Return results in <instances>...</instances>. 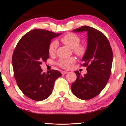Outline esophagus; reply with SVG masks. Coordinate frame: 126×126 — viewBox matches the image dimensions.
I'll return each mask as SVG.
<instances>
[{
    "mask_svg": "<svg viewBox=\"0 0 126 126\" xmlns=\"http://www.w3.org/2000/svg\"><path fill=\"white\" fill-rule=\"evenodd\" d=\"M67 73H68L67 71H62L61 72V73L63 74V75H65V74H66Z\"/></svg>",
    "mask_w": 126,
    "mask_h": 126,
    "instance_id": "1",
    "label": "esophagus"
}]
</instances>
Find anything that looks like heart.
Masks as SVG:
<instances>
[{
    "instance_id": "1",
    "label": "heart",
    "mask_w": 126,
    "mask_h": 126,
    "mask_svg": "<svg viewBox=\"0 0 126 126\" xmlns=\"http://www.w3.org/2000/svg\"><path fill=\"white\" fill-rule=\"evenodd\" d=\"M61 40L63 44L73 49V52L78 56H83L86 52V47L83 45H81L80 38L76 34L68 33L61 37ZM58 42L57 40H53L49 46V53L50 54H54L58 47ZM76 62L75 57L60 58L57 63L58 66L65 69H69L73 66Z\"/></svg>"
}]
</instances>
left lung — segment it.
<instances>
[{"instance_id": "1", "label": "left lung", "mask_w": 126, "mask_h": 126, "mask_svg": "<svg viewBox=\"0 0 126 126\" xmlns=\"http://www.w3.org/2000/svg\"><path fill=\"white\" fill-rule=\"evenodd\" d=\"M73 32H87V49L81 65L87 67V73L82 76L78 70L75 72L77 79L71 85V89L79 99L89 100L101 92L109 80L112 65V50L107 37L97 29L84 26Z\"/></svg>"}]
</instances>
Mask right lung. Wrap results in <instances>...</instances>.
<instances>
[{
    "label": "right lung",
    "mask_w": 126,
    "mask_h": 126,
    "mask_svg": "<svg viewBox=\"0 0 126 126\" xmlns=\"http://www.w3.org/2000/svg\"><path fill=\"white\" fill-rule=\"evenodd\" d=\"M61 34L34 29L24 35L16 45L12 57L14 75L26 97L42 101L52 93L55 81L61 73L56 70L43 73L40 65L49 57L51 40Z\"/></svg>",
    "instance_id": "add662e5"
}]
</instances>
